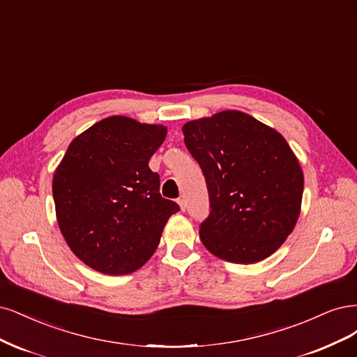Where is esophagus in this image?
I'll use <instances>...</instances> for the list:
<instances>
[{"label":"esophagus","instance_id":"34e87169","mask_svg":"<svg viewBox=\"0 0 357 357\" xmlns=\"http://www.w3.org/2000/svg\"><path fill=\"white\" fill-rule=\"evenodd\" d=\"M178 204H179L181 211H182V212H185V209H187V202L183 200V199H178Z\"/></svg>","mask_w":357,"mask_h":357}]
</instances>
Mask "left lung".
I'll use <instances>...</instances> for the list:
<instances>
[{
	"mask_svg": "<svg viewBox=\"0 0 357 357\" xmlns=\"http://www.w3.org/2000/svg\"><path fill=\"white\" fill-rule=\"evenodd\" d=\"M182 132L209 192L202 243L236 264L270 257L292 233L304 190L301 166L284 137L240 111L188 121Z\"/></svg>",
	"mask_w": 357,
	"mask_h": 357,
	"instance_id": "1",
	"label": "left lung"
}]
</instances>
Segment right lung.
<instances>
[{"label":"right lung","mask_w":357,"mask_h":357,"mask_svg":"<svg viewBox=\"0 0 357 357\" xmlns=\"http://www.w3.org/2000/svg\"><path fill=\"white\" fill-rule=\"evenodd\" d=\"M165 126L103 119L68 146L53 178L57 224L74 254L103 274H129L155 252L179 206L148 166Z\"/></svg>","instance_id":"1"}]
</instances>
